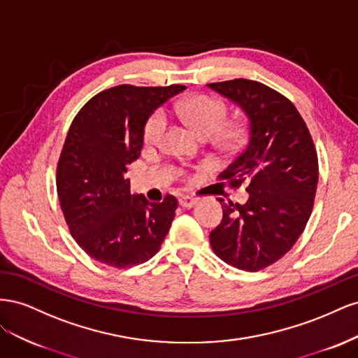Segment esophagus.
Instances as JSON below:
<instances>
[{
    "mask_svg": "<svg viewBox=\"0 0 358 358\" xmlns=\"http://www.w3.org/2000/svg\"><path fill=\"white\" fill-rule=\"evenodd\" d=\"M196 203H197V200L189 197V196H180L179 197V204L182 206V208H192V206Z\"/></svg>",
    "mask_w": 358,
    "mask_h": 358,
    "instance_id": "obj_1",
    "label": "esophagus"
}]
</instances>
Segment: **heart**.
Masks as SVG:
<instances>
[{
    "label": "heart",
    "instance_id": "b5f03b06",
    "mask_svg": "<svg viewBox=\"0 0 358 358\" xmlns=\"http://www.w3.org/2000/svg\"><path fill=\"white\" fill-rule=\"evenodd\" d=\"M176 109L182 121L185 122L191 131L200 138H209L215 136L224 125L227 117V106L222 101L206 95H197L182 101L178 104ZM166 125L167 119L164 112L157 110L155 113L150 115L143 131L145 142L148 145H157L162 134H164ZM245 136V122L237 121L230 124L229 127H225L216 137H218V143L222 148L233 149L243 142Z\"/></svg>",
    "mask_w": 358,
    "mask_h": 358
}]
</instances>
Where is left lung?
Returning a JSON list of instances; mask_svg holds the SVG:
<instances>
[{"label": "left lung", "instance_id": "left-lung-1", "mask_svg": "<svg viewBox=\"0 0 358 358\" xmlns=\"http://www.w3.org/2000/svg\"><path fill=\"white\" fill-rule=\"evenodd\" d=\"M248 117L242 152L220 179L246 185L243 204L224 201L210 245L222 262L258 272L282 258L305 230L318 183V157L296 106L278 91L248 79L209 83Z\"/></svg>", "mask_w": 358, "mask_h": 358}]
</instances>
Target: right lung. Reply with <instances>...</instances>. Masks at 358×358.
<instances>
[{"label": "right lung", "mask_w": 358, "mask_h": 358, "mask_svg": "<svg viewBox=\"0 0 358 358\" xmlns=\"http://www.w3.org/2000/svg\"><path fill=\"white\" fill-rule=\"evenodd\" d=\"M185 86L119 85L73 119L57 167V189L71 236L91 258L124 268L152 258L175 220L178 200L131 196L127 166L140 157L149 116Z\"/></svg>", "instance_id": "right-lung-1"}]
</instances>
